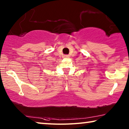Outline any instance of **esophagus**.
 <instances>
[{
  "instance_id": "1",
  "label": "esophagus",
  "mask_w": 129,
  "mask_h": 129,
  "mask_svg": "<svg viewBox=\"0 0 129 129\" xmlns=\"http://www.w3.org/2000/svg\"><path fill=\"white\" fill-rule=\"evenodd\" d=\"M64 57H69V55H64Z\"/></svg>"
}]
</instances>
